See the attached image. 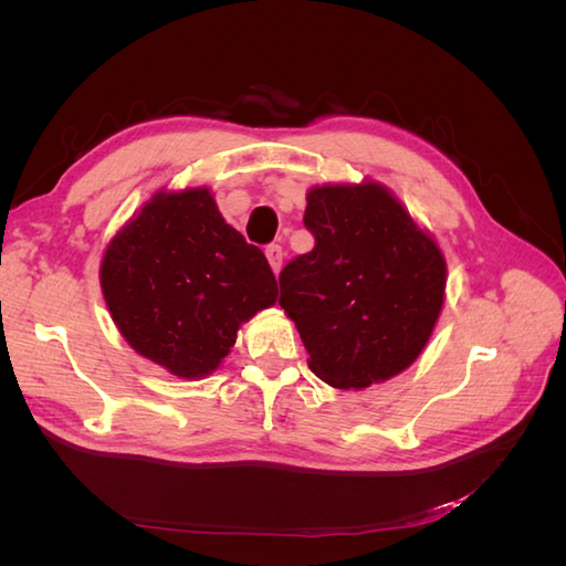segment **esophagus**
<instances>
[{"instance_id":"34e87169","label":"esophagus","mask_w":566,"mask_h":566,"mask_svg":"<svg viewBox=\"0 0 566 566\" xmlns=\"http://www.w3.org/2000/svg\"><path fill=\"white\" fill-rule=\"evenodd\" d=\"M264 254H266V260H269V264H271V271L279 273L281 266H283V248H281V245H269V248L264 250Z\"/></svg>"}]
</instances>
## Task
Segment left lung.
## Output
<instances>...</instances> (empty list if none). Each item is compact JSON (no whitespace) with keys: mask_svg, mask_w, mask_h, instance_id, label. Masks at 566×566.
<instances>
[{"mask_svg":"<svg viewBox=\"0 0 566 566\" xmlns=\"http://www.w3.org/2000/svg\"><path fill=\"white\" fill-rule=\"evenodd\" d=\"M316 238L279 276L310 368L337 389H366L422 354L447 295L437 238L380 181L323 184L306 193Z\"/></svg>","mask_w":566,"mask_h":566,"instance_id":"obj_1","label":"left lung"}]
</instances>
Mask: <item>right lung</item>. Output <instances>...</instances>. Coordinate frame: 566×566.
<instances>
[{"mask_svg":"<svg viewBox=\"0 0 566 566\" xmlns=\"http://www.w3.org/2000/svg\"><path fill=\"white\" fill-rule=\"evenodd\" d=\"M98 281L127 345L184 380L214 373L238 328L279 297L264 252L227 224L208 186L153 196L111 238Z\"/></svg>","mask_w":566,"mask_h":566,"instance_id":"obj_1","label":"right lung"}]
</instances>
